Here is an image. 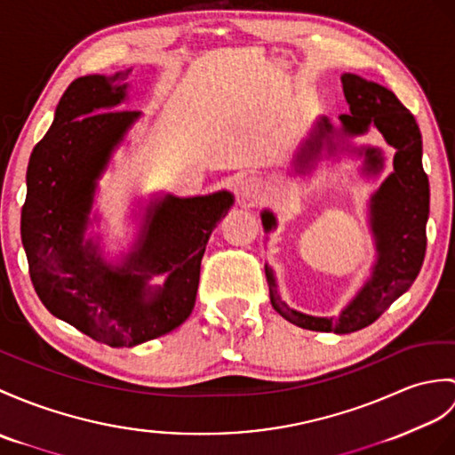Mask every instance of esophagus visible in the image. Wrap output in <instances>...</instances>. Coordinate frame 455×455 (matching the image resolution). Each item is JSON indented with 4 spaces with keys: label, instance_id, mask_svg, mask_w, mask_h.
<instances>
[{
    "label": "esophagus",
    "instance_id": "obj_1",
    "mask_svg": "<svg viewBox=\"0 0 455 455\" xmlns=\"http://www.w3.org/2000/svg\"><path fill=\"white\" fill-rule=\"evenodd\" d=\"M263 192H266V189H263L261 180L256 178V176L244 178L238 186L240 199H242V202H248V204H258L259 199L263 197Z\"/></svg>",
    "mask_w": 455,
    "mask_h": 455
}]
</instances>
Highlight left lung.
<instances>
[{
	"label": "left lung",
	"instance_id": "obj_1",
	"mask_svg": "<svg viewBox=\"0 0 455 455\" xmlns=\"http://www.w3.org/2000/svg\"><path fill=\"white\" fill-rule=\"evenodd\" d=\"M341 83L348 102V114L339 116L341 128L335 130L331 122L322 116L300 149L294 171L304 174L322 153L335 155L339 141L363 135L372 125L384 135L387 145L394 147V172L371 199V228L378 251L372 275L337 318H318L292 310L281 300L269 266H266V277L273 308L284 320L312 331L353 333L376 322L417 279L427 251L430 189L428 176L422 168V140L415 116L382 84L366 81L355 73H343ZM358 153H364L366 172L378 174L382 171V151L366 147ZM261 223L266 232L277 227L271 211H263Z\"/></svg>",
	"mask_w": 455,
	"mask_h": 455
}]
</instances>
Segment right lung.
Instances as JSON below:
<instances>
[{"mask_svg":"<svg viewBox=\"0 0 455 455\" xmlns=\"http://www.w3.org/2000/svg\"><path fill=\"white\" fill-rule=\"evenodd\" d=\"M128 71L73 81L54 122L30 153L20 238L30 281L56 318L94 341L133 347L182 325L192 314L207 240L235 197L164 196L147 207L141 235L120 266L84 240L97 180L141 112L116 110ZM167 279L161 288L148 281Z\"/></svg>","mask_w":455,"mask_h":455,"instance_id":"obj_1","label":"right lung"}]
</instances>
